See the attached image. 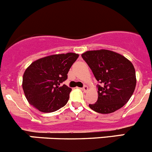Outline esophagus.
Listing matches in <instances>:
<instances>
[{
	"instance_id": "obj_1",
	"label": "esophagus",
	"mask_w": 152,
	"mask_h": 152,
	"mask_svg": "<svg viewBox=\"0 0 152 152\" xmlns=\"http://www.w3.org/2000/svg\"><path fill=\"white\" fill-rule=\"evenodd\" d=\"M82 90L84 91V92H87V91H88V87L87 85H84V87H83Z\"/></svg>"
}]
</instances>
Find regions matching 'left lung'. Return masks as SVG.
Listing matches in <instances>:
<instances>
[{"label":"left lung","instance_id":"1","mask_svg":"<svg viewBox=\"0 0 152 152\" xmlns=\"http://www.w3.org/2000/svg\"><path fill=\"white\" fill-rule=\"evenodd\" d=\"M101 85H97V101L91 110L111 113L123 107L135 91L136 77L133 64L117 52L107 49L87 51L81 55Z\"/></svg>","mask_w":152,"mask_h":152}]
</instances>
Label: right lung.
Here are the masks:
<instances>
[{"mask_svg": "<svg viewBox=\"0 0 152 152\" xmlns=\"http://www.w3.org/2000/svg\"><path fill=\"white\" fill-rule=\"evenodd\" d=\"M78 56L68 52L33 61L23 76V89L29 104L43 113L54 112L64 107L72 88L61 84L68 78L67 74Z\"/></svg>", "mask_w": 152, "mask_h": 152, "instance_id": "1", "label": "right lung"}]
</instances>
